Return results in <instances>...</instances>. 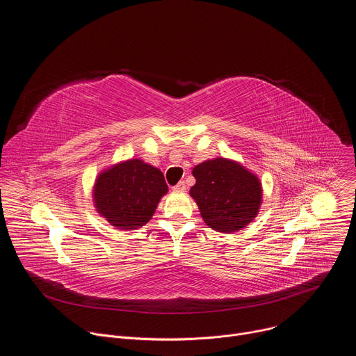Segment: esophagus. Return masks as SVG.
<instances>
[{
	"mask_svg": "<svg viewBox=\"0 0 356 356\" xmlns=\"http://www.w3.org/2000/svg\"><path fill=\"white\" fill-rule=\"evenodd\" d=\"M173 191H176V193H183V191H186V183H184V181H179V183L173 187Z\"/></svg>",
	"mask_w": 356,
	"mask_h": 356,
	"instance_id": "1",
	"label": "esophagus"
}]
</instances>
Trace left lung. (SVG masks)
Masks as SVG:
<instances>
[{"instance_id":"1","label":"left lung","mask_w":356,"mask_h":356,"mask_svg":"<svg viewBox=\"0 0 356 356\" xmlns=\"http://www.w3.org/2000/svg\"><path fill=\"white\" fill-rule=\"evenodd\" d=\"M190 195L204 222L214 231L232 234L255 220L262 206V183L236 161L216 158L194 166Z\"/></svg>"}]
</instances>
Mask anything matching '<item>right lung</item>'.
<instances>
[{
    "label": "right lung",
    "mask_w": 356,
    "mask_h": 356,
    "mask_svg": "<svg viewBox=\"0 0 356 356\" xmlns=\"http://www.w3.org/2000/svg\"><path fill=\"white\" fill-rule=\"evenodd\" d=\"M163 173L140 159H129L99 172L92 187L97 213L122 231L147 224L168 193Z\"/></svg>",
    "instance_id": "add662e5"
}]
</instances>
